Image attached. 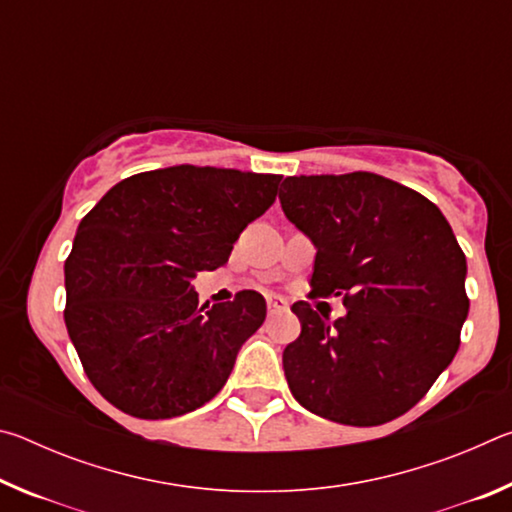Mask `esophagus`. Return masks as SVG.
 Segmentation results:
<instances>
[{
  "mask_svg": "<svg viewBox=\"0 0 512 512\" xmlns=\"http://www.w3.org/2000/svg\"><path fill=\"white\" fill-rule=\"evenodd\" d=\"M266 305H268V314H277V311H287L289 309V302L284 300L282 296H268Z\"/></svg>",
  "mask_w": 512,
  "mask_h": 512,
  "instance_id": "obj_1",
  "label": "esophagus"
}]
</instances>
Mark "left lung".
I'll return each instance as SVG.
<instances>
[{"instance_id":"obj_1","label":"left lung","mask_w":512,"mask_h":512,"mask_svg":"<svg viewBox=\"0 0 512 512\" xmlns=\"http://www.w3.org/2000/svg\"><path fill=\"white\" fill-rule=\"evenodd\" d=\"M282 210L316 248L314 296H343L329 323L291 307L300 336L284 348L289 388L320 418L375 427L418 404L461 345L467 262L429 198L368 171L289 176Z\"/></svg>"}]
</instances>
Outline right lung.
I'll return each instance as SVG.
<instances>
[{
	"label": "right lung",
	"instance_id": "add662e5",
	"mask_svg": "<svg viewBox=\"0 0 512 512\" xmlns=\"http://www.w3.org/2000/svg\"><path fill=\"white\" fill-rule=\"evenodd\" d=\"M282 176L178 167L121 180L85 214L65 262V325L94 388L128 415L176 418L221 391L266 318L257 291L198 307L192 280L228 262Z\"/></svg>",
	"mask_w": 512,
	"mask_h": 512
}]
</instances>
